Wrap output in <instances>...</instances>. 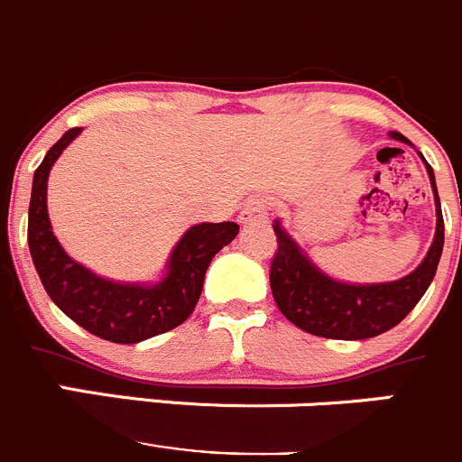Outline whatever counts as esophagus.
Instances as JSON below:
<instances>
[{"label":"esophagus","instance_id":"34e87169","mask_svg":"<svg viewBox=\"0 0 462 462\" xmlns=\"http://www.w3.org/2000/svg\"><path fill=\"white\" fill-rule=\"evenodd\" d=\"M239 221L244 223V226H254V223H266L268 221L266 203H263L262 199H250L248 203H245V208L241 209Z\"/></svg>","mask_w":462,"mask_h":462}]
</instances>
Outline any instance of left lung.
<instances>
[{
    "label": "left lung",
    "instance_id": "8db88e82",
    "mask_svg": "<svg viewBox=\"0 0 462 462\" xmlns=\"http://www.w3.org/2000/svg\"><path fill=\"white\" fill-rule=\"evenodd\" d=\"M393 137L411 144L400 133H393ZM424 164L436 196V236L424 262L402 280L365 286L329 280L304 257L302 250L282 230L280 223L273 226L277 250L271 259V291L286 320L322 338L361 340L393 329L413 311L436 277L442 245H445V221H442L436 178L431 164L427 160Z\"/></svg>",
    "mask_w": 462,
    "mask_h": 462
}]
</instances>
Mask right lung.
I'll return each mask as SVG.
<instances>
[{"label": "right lung", "instance_id": "obj_1", "mask_svg": "<svg viewBox=\"0 0 462 462\" xmlns=\"http://www.w3.org/2000/svg\"><path fill=\"white\" fill-rule=\"evenodd\" d=\"M79 133L80 128H69L35 169L29 205L31 257L47 295L76 325L110 343H140L182 325L191 316L209 262L235 239L239 226L226 221L189 227L169 259L167 277L155 286L115 284L97 277L67 257L47 214L49 171Z\"/></svg>", "mask_w": 462, "mask_h": 462}]
</instances>
